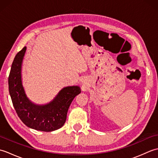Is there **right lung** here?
I'll list each match as a JSON object with an SVG mask.
<instances>
[{"mask_svg":"<svg viewBox=\"0 0 158 158\" xmlns=\"http://www.w3.org/2000/svg\"><path fill=\"white\" fill-rule=\"evenodd\" d=\"M26 50L24 47L17 53L9 76V91L13 106L22 122L31 128L43 132L56 130L64 124L70 104L81 93V89L77 85L65 87L46 105H36L31 102L22 82V64Z\"/></svg>","mask_w":158,"mask_h":158,"instance_id":"1","label":"right lung"}]
</instances>
